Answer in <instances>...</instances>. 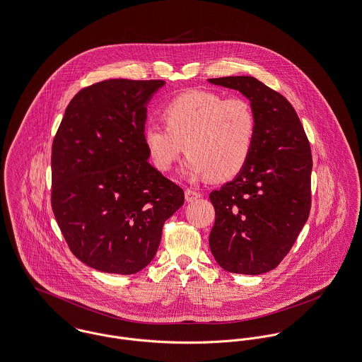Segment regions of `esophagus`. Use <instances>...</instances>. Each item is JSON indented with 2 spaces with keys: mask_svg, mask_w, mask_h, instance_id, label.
<instances>
[{
  "mask_svg": "<svg viewBox=\"0 0 362 362\" xmlns=\"http://www.w3.org/2000/svg\"><path fill=\"white\" fill-rule=\"evenodd\" d=\"M185 197H186V201L187 202H193L195 199H198L201 194L199 193H197L194 190H192V189H186L185 190Z\"/></svg>",
  "mask_w": 362,
  "mask_h": 362,
  "instance_id": "34e87169",
  "label": "esophagus"
}]
</instances>
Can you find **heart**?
Returning a JSON list of instances; mask_svg holds the SVG:
<instances>
[{
    "mask_svg": "<svg viewBox=\"0 0 362 362\" xmlns=\"http://www.w3.org/2000/svg\"><path fill=\"white\" fill-rule=\"evenodd\" d=\"M167 128L150 124L143 131L148 156L167 172L186 148L182 172L189 177L209 176L215 182L235 177L250 161L256 136V118L241 98L193 89L164 106Z\"/></svg>",
    "mask_w": 362,
    "mask_h": 362,
    "instance_id": "b5f03b06",
    "label": "heart"
}]
</instances>
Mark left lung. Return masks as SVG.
<instances>
[{"instance_id": "obj_1", "label": "left lung", "mask_w": 362, "mask_h": 362, "mask_svg": "<svg viewBox=\"0 0 362 362\" xmlns=\"http://www.w3.org/2000/svg\"><path fill=\"white\" fill-rule=\"evenodd\" d=\"M250 100L256 136L245 168L209 194L215 224L209 248L228 273L257 276L276 269L310 214L311 150L292 105L255 77L209 78Z\"/></svg>"}]
</instances>
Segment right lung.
<instances>
[{"instance_id":"1","label":"right lung","mask_w":362,"mask_h":362,"mask_svg":"<svg viewBox=\"0 0 362 362\" xmlns=\"http://www.w3.org/2000/svg\"><path fill=\"white\" fill-rule=\"evenodd\" d=\"M161 80L110 78L69 103L52 144V209L86 266L135 274L156 256L183 190L148 163L143 131Z\"/></svg>"}]
</instances>
